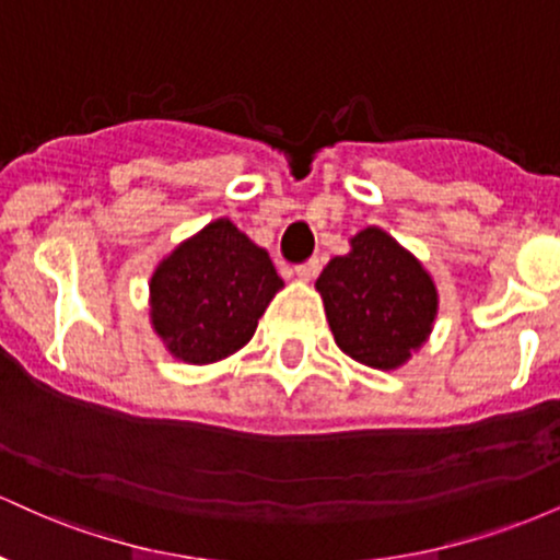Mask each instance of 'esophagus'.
I'll list each match as a JSON object with an SVG mask.
<instances>
[{
  "label": "esophagus",
  "instance_id": "obj_1",
  "mask_svg": "<svg viewBox=\"0 0 560 560\" xmlns=\"http://www.w3.org/2000/svg\"><path fill=\"white\" fill-rule=\"evenodd\" d=\"M318 271H320V260H307L294 268V276H298L300 281H313L318 276Z\"/></svg>",
  "mask_w": 560,
  "mask_h": 560
}]
</instances>
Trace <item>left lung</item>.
<instances>
[{
    "label": "left lung",
    "mask_w": 560,
    "mask_h": 560,
    "mask_svg": "<svg viewBox=\"0 0 560 560\" xmlns=\"http://www.w3.org/2000/svg\"><path fill=\"white\" fill-rule=\"evenodd\" d=\"M316 289L339 350L376 371L408 363L440 313L432 273L378 226L350 236V253L326 262Z\"/></svg>",
    "instance_id": "8db88e82"
}]
</instances>
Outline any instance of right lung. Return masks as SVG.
I'll list each match as a JSON object with an SVG mask.
<instances>
[{
    "instance_id": "1",
    "label": "right lung",
    "mask_w": 560,
    "mask_h": 560,
    "mask_svg": "<svg viewBox=\"0 0 560 560\" xmlns=\"http://www.w3.org/2000/svg\"><path fill=\"white\" fill-rule=\"evenodd\" d=\"M279 289L284 281L266 249L215 218L155 266L150 324L176 361L218 363L253 339Z\"/></svg>"
}]
</instances>
